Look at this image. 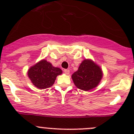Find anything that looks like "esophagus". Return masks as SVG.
Here are the masks:
<instances>
[{
	"mask_svg": "<svg viewBox=\"0 0 134 134\" xmlns=\"http://www.w3.org/2000/svg\"><path fill=\"white\" fill-rule=\"evenodd\" d=\"M64 71V72L66 74V75H69V72H70L69 70L64 69V71Z\"/></svg>",
	"mask_w": 134,
	"mask_h": 134,
	"instance_id": "esophagus-1",
	"label": "esophagus"
}]
</instances>
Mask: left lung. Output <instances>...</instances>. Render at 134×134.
<instances>
[{
    "label": "left lung",
    "instance_id": "left-lung-1",
    "mask_svg": "<svg viewBox=\"0 0 134 134\" xmlns=\"http://www.w3.org/2000/svg\"><path fill=\"white\" fill-rule=\"evenodd\" d=\"M102 77V69L90 59H85L80 63L78 71L72 75V81L76 87L86 91L97 87Z\"/></svg>",
    "mask_w": 134,
    "mask_h": 134
}]
</instances>
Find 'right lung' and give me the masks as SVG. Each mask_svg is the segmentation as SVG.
<instances>
[{
  "instance_id": "add662e5",
  "label": "right lung",
  "mask_w": 134,
  "mask_h": 134,
  "mask_svg": "<svg viewBox=\"0 0 134 134\" xmlns=\"http://www.w3.org/2000/svg\"><path fill=\"white\" fill-rule=\"evenodd\" d=\"M62 74L61 69L54 67L44 59L30 67L28 71V76L32 83L40 90L52 86L57 76Z\"/></svg>"
}]
</instances>
